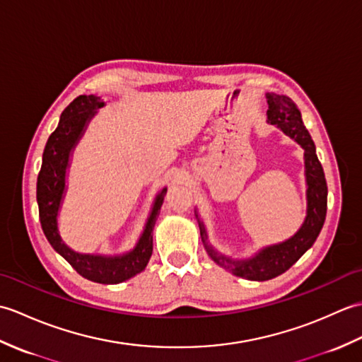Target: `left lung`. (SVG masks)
<instances>
[{"label":"left lung","mask_w":362,"mask_h":362,"mask_svg":"<svg viewBox=\"0 0 362 362\" xmlns=\"http://www.w3.org/2000/svg\"><path fill=\"white\" fill-rule=\"evenodd\" d=\"M267 122L279 127L284 135L294 140L305 151V180H306V216L302 227L286 241L266 245L249 258H230L209 243L205 224L196 214L204 247L214 263L236 276L253 281H266L286 272L296 261L317 240L327 216V182L320 161L316 156V146L306 130L302 113L292 99L284 95L266 93Z\"/></svg>","instance_id":"8db88e82"}]
</instances>
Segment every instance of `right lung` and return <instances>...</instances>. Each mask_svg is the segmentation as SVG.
I'll list each match as a JSON object with an SVG mask.
<instances>
[{
    "label": "right lung",
    "instance_id": "add662e5",
    "mask_svg": "<svg viewBox=\"0 0 362 362\" xmlns=\"http://www.w3.org/2000/svg\"><path fill=\"white\" fill-rule=\"evenodd\" d=\"M104 105L105 103L99 96L81 95L60 115L59 126L49 135L43 151L42 169L37 179V204L43 233L52 249L62 255L83 279L103 284H117L132 279L148 266L152 255V230L168 188L158 191L143 232L135 247L129 252L119 255L81 253L65 244L59 233L57 218L66 191L68 168L73 151L86 134L88 122Z\"/></svg>",
    "mask_w": 362,
    "mask_h": 362
}]
</instances>
